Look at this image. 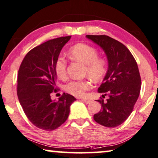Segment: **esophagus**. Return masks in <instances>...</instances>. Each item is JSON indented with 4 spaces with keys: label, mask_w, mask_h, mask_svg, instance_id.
Masks as SVG:
<instances>
[{
    "label": "esophagus",
    "mask_w": 158,
    "mask_h": 158,
    "mask_svg": "<svg viewBox=\"0 0 158 158\" xmlns=\"http://www.w3.org/2000/svg\"><path fill=\"white\" fill-rule=\"evenodd\" d=\"M81 101L85 103H90L91 102H92L91 99H88V98H82Z\"/></svg>",
    "instance_id": "1"
}]
</instances>
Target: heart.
Masks as SVG:
<instances>
[{
	"label": "heart",
	"instance_id": "b5f03b06",
	"mask_svg": "<svg viewBox=\"0 0 158 158\" xmlns=\"http://www.w3.org/2000/svg\"><path fill=\"white\" fill-rule=\"evenodd\" d=\"M69 55L74 60L85 65L84 74L94 81H98L103 78L107 71V62L104 59L98 57L96 49L86 44H75L69 50ZM55 71L59 78L64 79L67 77V62L62 56H58L55 61ZM92 86L89 79L72 80L64 86L68 93L75 96H83L86 91Z\"/></svg>",
	"mask_w": 158,
	"mask_h": 158
}]
</instances>
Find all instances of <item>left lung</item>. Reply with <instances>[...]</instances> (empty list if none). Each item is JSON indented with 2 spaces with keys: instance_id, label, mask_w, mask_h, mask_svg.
<instances>
[{
  "instance_id": "8db88e82",
  "label": "left lung",
  "mask_w": 158,
  "mask_h": 158,
  "mask_svg": "<svg viewBox=\"0 0 158 158\" xmlns=\"http://www.w3.org/2000/svg\"><path fill=\"white\" fill-rule=\"evenodd\" d=\"M102 48L107 56L109 69L98 89L109 98L97 100L102 110L94 119L103 126L115 128L126 121L133 111L139 96L141 78L137 62L129 49L116 40L107 35H87Z\"/></svg>"
}]
</instances>
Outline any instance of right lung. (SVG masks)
Wrapping results in <instances>:
<instances>
[{"mask_svg":"<svg viewBox=\"0 0 158 158\" xmlns=\"http://www.w3.org/2000/svg\"><path fill=\"white\" fill-rule=\"evenodd\" d=\"M71 36L50 40L29 51L20 66L17 94L27 118L37 128L53 131L67 121L69 107L76 100L64 93L57 102L51 96L56 87L55 61Z\"/></svg>","mask_w":158,"mask_h":158,"instance_id":"1","label":"right lung"}]
</instances>
